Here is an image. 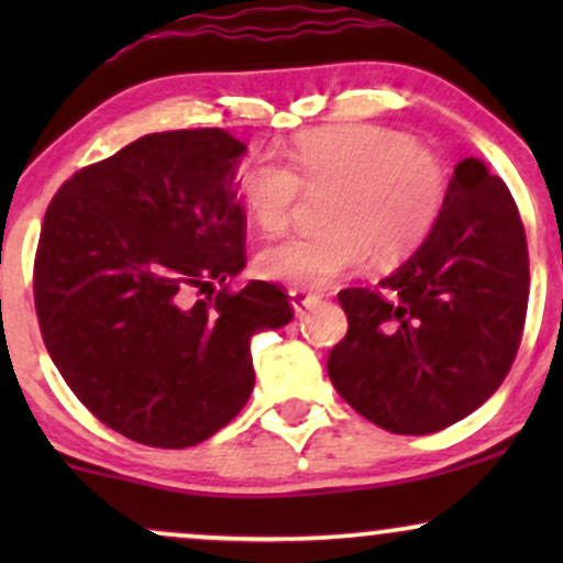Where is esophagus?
I'll list each match as a JSON object with an SVG mask.
<instances>
[{"label":"esophagus","instance_id":"1","mask_svg":"<svg viewBox=\"0 0 563 563\" xmlns=\"http://www.w3.org/2000/svg\"><path fill=\"white\" fill-rule=\"evenodd\" d=\"M288 296H290V307H294L296 314L307 312V309L312 307V303H318V299H320L318 294H309V290H303V288H290Z\"/></svg>","mask_w":563,"mask_h":563}]
</instances>
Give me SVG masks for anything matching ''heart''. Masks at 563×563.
<instances>
[{
	"instance_id": "1",
	"label": "heart",
	"mask_w": 563,
	"mask_h": 563,
	"mask_svg": "<svg viewBox=\"0 0 563 563\" xmlns=\"http://www.w3.org/2000/svg\"><path fill=\"white\" fill-rule=\"evenodd\" d=\"M280 158H251L238 190L256 228L277 235L288 228L299 186L333 187L322 232L269 245L260 269L296 288H325L371 262L402 260L434 230L448 200V172L421 151L412 134L378 124H335L301 134Z\"/></svg>"
}]
</instances>
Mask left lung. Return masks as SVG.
<instances>
[{"instance_id": "8db88e82", "label": "left lung", "mask_w": 563, "mask_h": 563, "mask_svg": "<svg viewBox=\"0 0 563 563\" xmlns=\"http://www.w3.org/2000/svg\"><path fill=\"white\" fill-rule=\"evenodd\" d=\"M529 256L506 183L463 158L434 230L378 288L339 294L349 331L328 376L360 416L394 434H434L487 402L527 318Z\"/></svg>"}]
</instances>
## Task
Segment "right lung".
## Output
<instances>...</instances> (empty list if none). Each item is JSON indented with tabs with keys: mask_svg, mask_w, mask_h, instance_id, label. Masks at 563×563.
Instances as JSON below:
<instances>
[{
	"mask_svg": "<svg viewBox=\"0 0 563 563\" xmlns=\"http://www.w3.org/2000/svg\"><path fill=\"white\" fill-rule=\"evenodd\" d=\"M243 156L224 129L145 134L76 172L44 214V346L70 391L140 444L192 448L228 426L254 391L251 339L294 318L273 283L228 288L245 267Z\"/></svg>",
	"mask_w": 563,
	"mask_h": 563,
	"instance_id": "obj_1",
	"label": "right lung"
}]
</instances>
